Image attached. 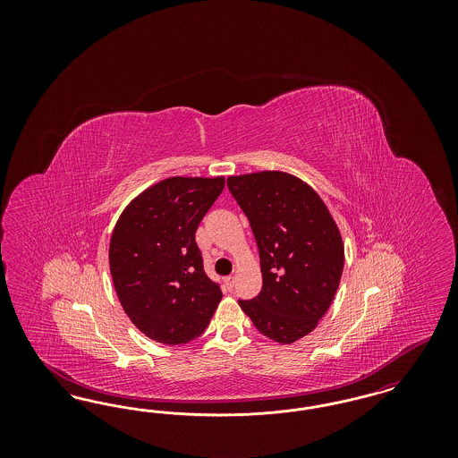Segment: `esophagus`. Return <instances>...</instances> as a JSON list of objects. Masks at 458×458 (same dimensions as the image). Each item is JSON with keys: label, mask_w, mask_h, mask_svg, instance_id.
Segmentation results:
<instances>
[{"label": "esophagus", "mask_w": 458, "mask_h": 458, "mask_svg": "<svg viewBox=\"0 0 458 458\" xmlns=\"http://www.w3.org/2000/svg\"><path fill=\"white\" fill-rule=\"evenodd\" d=\"M225 284H226L228 290H232V288L235 286V278H233V276H226V278H225Z\"/></svg>", "instance_id": "esophagus-1"}]
</instances>
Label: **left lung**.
I'll use <instances>...</instances> for the list:
<instances>
[{"instance_id": "left-lung-1", "label": "left lung", "mask_w": 458, "mask_h": 458, "mask_svg": "<svg viewBox=\"0 0 458 458\" xmlns=\"http://www.w3.org/2000/svg\"><path fill=\"white\" fill-rule=\"evenodd\" d=\"M226 183L261 258V293L240 307L264 336L293 344L318 327L335 299L345 262L340 230L319 194L295 174H232Z\"/></svg>"}]
</instances>
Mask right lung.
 Returning a JSON list of instances; mask_svg holds the SVG:
<instances>
[{
	"label": "right lung",
	"instance_id": "1",
	"mask_svg": "<svg viewBox=\"0 0 458 458\" xmlns=\"http://www.w3.org/2000/svg\"><path fill=\"white\" fill-rule=\"evenodd\" d=\"M225 176H172L133 197L114 225L109 271L131 323L157 344L199 336L221 302L196 243Z\"/></svg>",
	"mask_w": 458,
	"mask_h": 458
}]
</instances>
